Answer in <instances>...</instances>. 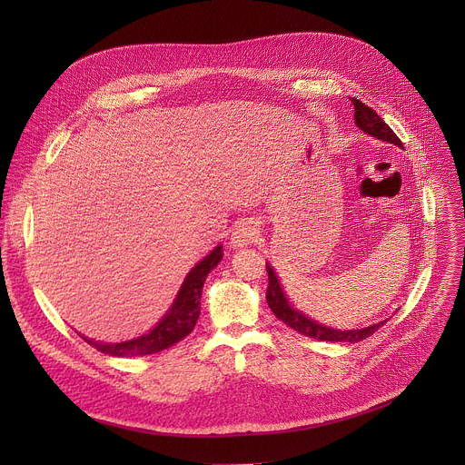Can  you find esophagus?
I'll use <instances>...</instances> for the list:
<instances>
[{"instance_id": "obj_1", "label": "esophagus", "mask_w": 465, "mask_h": 465, "mask_svg": "<svg viewBox=\"0 0 465 465\" xmlns=\"http://www.w3.org/2000/svg\"><path fill=\"white\" fill-rule=\"evenodd\" d=\"M257 235H259V232H257L255 224L252 221H242L232 232V246L233 248L248 246L250 242H253L257 239Z\"/></svg>"}]
</instances>
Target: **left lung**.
<instances>
[{
    "label": "left lung",
    "mask_w": 465,
    "mask_h": 465,
    "mask_svg": "<svg viewBox=\"0 0 465 465\" xmlns=\"http://www.w3.org/2000/svg\"><path fill=\"white\" fill-rule=\"evenodd\" d=\"M353 108H355V124L359 126V130H362L364 134L377 138L381 142L386 143H393L397 147H403L401 140L393 134V130L377 115V112H373L370 106H366L364 103H361L359 99L351 97ZM267 272H269V289H267V302L269 307L272 309V312L289 327H292L298 333L316 339V341H327V342H361L364 339H368L370 335H373L375 331L384 325L388 320H381L379 323L362 327V329H335L329 327L325 323H318L316 320L305 316L302 311H296L291 302L287 300L280 280L274 272V269L267 262Z\"/></svg>",
    "instance_id": "8db88e82"
}]
</instances>
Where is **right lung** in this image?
<instances>
[{
    "instance_id": "1",
    "label": "right lung",
    "mask_w": 465,
    "mask_h": 465,
    "mask_svg": "<svg viewBox=\"0 0 465 465\" xmlns=\"http://www.w3.org/2000/svg\"><path fill=\"white\" fill-rule=\"evenodd\" d=\"M221 259H223V246L219 244L203 261H198L194 264V267L187 272L185 280L182 282V287L173 305L169 307V311L153 329L147 331V333L136 339L123 341V342H95L86 337L84 341L95 350H99L101 353H106L112 357L153 355L174 346L194 329V323L198 316H201V296H203L204 282L208 274L221 262Z\"/></svg>"
}]
</instances>
